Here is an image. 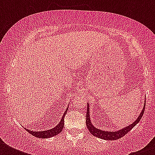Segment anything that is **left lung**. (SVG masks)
<instances>
[{
    "label": "left lung",
    "mask_w": 155,
    "mask_h": 155,
    "mask_svg": "<svg viewBox=\"0 0 155 155\" xmlns=\"http://www.w3.org/2000/svg\"><path fill=\"white\" fill-rule=\"evenodd\" d=\"M145 106H146V102L144 104V106H143V108H142V112L138 116V117L136 119L135 121L130 124V125H128L126 127L122 128L121 130H119L117 131H104V130H101L99 129H97L92 125V122H91V119H90V115H89V104H87V113H86V125H87V128L89 130V132L92 134L93 136L95 137H99V138H101L104 140H109V141H112V140H117L119 139L120 137H122L123 136H125L127 133H129L130 130H132L133 128L134 127L135 125H137V123L139 122V120H141V118L142 117V115L144 113L145 111Z\"/></svg>",
    "instance_id": "8db88e82"
}]
</instances>
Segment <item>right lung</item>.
<instances>
[{
  "label": "right lung",
  "mask_w": 155,
  "mask_h": 155,
  "mask_svg": "<svg viewBox=\"0 0 155 155\" xmlns=\"http://www.w3.org/2000/svg\"><path fill=\"white\" fill-rule=\"evenodd\" d=\"M68 109V107L65 110V113H63V117L61 118L60 122L58 123L55 127L52 128L51 130H45V131H32V130H26V129H25V130H27L30 134H32L33 136H35V137H39V138H48V137H54V136H56V135L58 134L59 133L62 132V130H63V126H64V116L66 115Z\"/></svg>",
  "instance_id": "obj_1"
}]
</instances>
